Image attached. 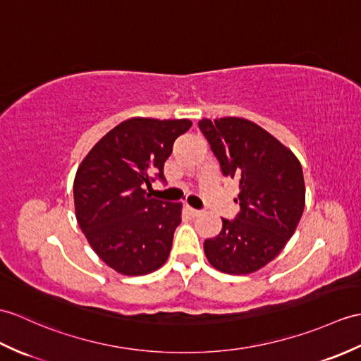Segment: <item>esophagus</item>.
I'll list each match as a JSON object with an SVG mask.
<instances>
[{
  "mask_svg": "<svg viewBox=\"0 0 361 361\" xmlns=\"http://www.w3.org/2000/svg\"><path fill=\"white\" fill-rule=\"evenodd\" d=\"M186 212L190 215V216H198L201 214V211H197V209L190 207V206H186Z\"/></svg>",
  "mask_w": 361,
  "mask_h": 361,
  "instance_id": "esophagus-1",
  "label": "esophagus"
}]
</instances>
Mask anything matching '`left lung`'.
I'll return each mask as SVG.
<instances>
[{
	"instance_id": "8db88e82",
	"label": "left lung",
	"mask_w": 361,
	"mask_h": 361,
	"mask_svg": "<svg viewBox=\"0 0 361 361\" xmlns=\"http://www.w3.org/2000/svg\"><path fill=\"white\" fill-rule=\"evenodd\" d=\"M224 175L240 181V214L204 241L216 271L246 275L262 269L294 235L305 209V178L289 147L254 121L235 116L198 121Z\"/></svg>"
}]
</instances>
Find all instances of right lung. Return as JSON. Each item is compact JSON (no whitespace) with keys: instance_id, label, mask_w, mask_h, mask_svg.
Here are the masks:
<instances>
[{"instance_id":"1","label":"right lung","mask_w":361,"mask_h":361,"mask_svg":"<svg viewBox=\"0 0 361 361\" xmlns=\"http://www.w3.org/2000/svg\"><path fill=\"white\" fill-rule=\"evenodd\" d=\"M190 120L129 118L99 140L82 158L73 180L75 216L90 247L115 272H155L171 254L181 221V203L150 197L154 175Z\"/></svg>"}]
</instances>
